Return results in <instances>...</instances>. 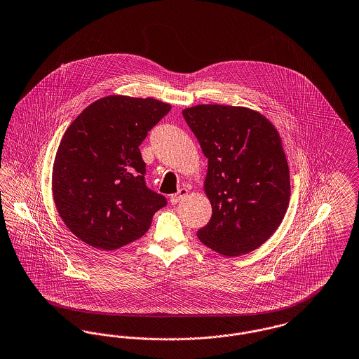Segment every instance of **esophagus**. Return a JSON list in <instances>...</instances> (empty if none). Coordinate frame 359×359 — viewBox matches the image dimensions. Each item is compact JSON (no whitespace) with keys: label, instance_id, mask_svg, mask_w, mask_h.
<instances>
[{"label":"esophagus","instance_id":"obj_1","mask_svg":"<svg viewBox=\"0 0 359 359\" xmlns=\"http://www.w3.org/2000/svg\"><path fill=\"white\" fill-rule=\"evenodd\" d=\"M187 195H189V190H187V189H180L176 194L170 195V203H172V205H176V203H179L180 201H183Z\"/></svg>","mask_w":359,"mask_h":359}]
</instances>
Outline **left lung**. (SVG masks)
Instances as JSON below:
<instances>
[{"label":"left lung","instance_id":"obj_1","mask_svg":"<svg viewBox=\"0 0 359 359\" xmlns=\"http://www.w3.org/2000/svg\"><path fill=\"white\" fill-rule=\"evenodd\" d=\"M183 116L209 160L205 191L212 214L196 236L224 256L251 252L271 237L289 206L280 137L266 116L244 107L201 104Z\"/></svg>","mask_w":359,"mask_h":359}]
</instances>
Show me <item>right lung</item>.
<instances>
[{
  "instance_id": "obj_1",
  "label": "right lung",
  "mask_w": 359,
  "mask_h": 359,
  "mask_svg": "<svg viewBox=\"0 0 359 359\" xmlns=\"http://www.w3.org/2000/svg\"><path fill=\"white\" fill-rule=\"evenodd\" d=\"M170 109L156 99L112 95L96 100L64 134L53 167V195L70 232L114 251L148 232L167 205L150 190L140 145Z\"/></svg>"
}]
</instances>
